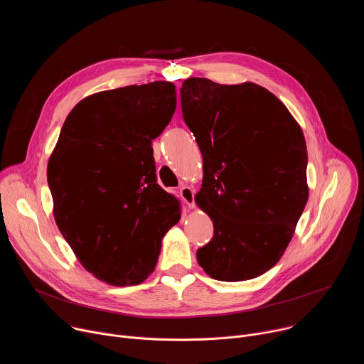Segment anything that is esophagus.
<instances>
[{"mask_svg": "<svg viewBox=\"0 0 364 364\" xmlns=\"http://www.w3.org/2000/svg\"><path fill=\"white\" fill-rule=\"evenodd\" d=\"M180 197L183 198V201L190 207V209H193L194 207V190L190 187V186H181L180 188Z\"/></svg>", "mask_w": 364, "mask_h": 364, "instance_id": "obj_1", "label": "esophagus"}]
</instances>
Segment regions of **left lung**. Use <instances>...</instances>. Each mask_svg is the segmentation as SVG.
I'll return each mask as SVG.
<instances>
[{
	"mask_svg": "<svg viewBox=\"0 0 364 364\" xmlns=\"http://www.w3.org/2000/svg\"><path fill=\"white\" fill-rule=\"evenodd\" d=\"M180 95L203 155L196 203L215 228L197 262L218 281L253 279L279 261L308 200L302 129L274 93L252 82L190 77Z\"/></svg>",
	"mask_w": 364,
	"mask_h": 364,
	"instance_id": "1",
	"label": "left lung"
}]
</instances>
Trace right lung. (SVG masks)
<instances>
[{
    "label": "right lung",
    "instance_id": "1",
    "mask_svg": "<svg viewBox=\"0 0 364 364\" xmlns=\"http://www.w3.org/2000/svg\"><path fill=\"white\" fill-rule=\"evenodd\" d=\"M176 86L151 82L82 99L47 164L59 230L77 261L114 287L154 272L180 201L157 184L152 139L176 111Z\"/></svg>",
    "mask_w": 364,
    "mask_h": 364
}]
</instances>
